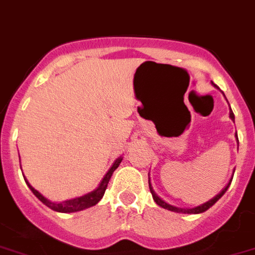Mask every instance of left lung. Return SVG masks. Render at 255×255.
Returning <instances> with one entry per match:
<instances>
[{
  "instance_id": "obj_1",
  "label": "left lung",
  "mask_w": 255,
  "mask_h": 255,
  "mask_svg": "<svg viewBox=\"0 0 255 255\" xmlns=\"http://www.w3.org/2000/svg\"><path fill=\"white\" fill-rule=\"evenodd\" d=\"M214 86H216V85H214ZM229 117H231V119H232L233 121H235V115H233L232 109H231V111H229ZM236 136H237V132H236ZM237 142H239V138H237ZM231 182H232V180L229 181V184L227 185L226 188L223 189V190H222V193H219V194L216 195L215 198H214V199H211V201H208L207 203H205V205L198 206V207H195V208H191V210H181V208L173 207V206L168 205V203H165V202H164V201H161V199L159 198V197H157L156 194H155V191L152 190V188H151V184H150V178H148V186H150V191H151V194H152V198H153V201L156 202L157 205L160 206V207H163V208H167V210H170V211H174V212H182V211H184V212H188V214H201V212H205V211H207L208 208H210V207H212V206L215 205L216 202H218L219 199L222 198L223 195H224V193H226V191H227V189L229 188V185H231Z\"/></svg>"
}]
</instances>
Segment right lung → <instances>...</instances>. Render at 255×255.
I'll return each mask as SVG.
<instances>
[{
	"mask_svg": "<svg viewBox=\"0 0 255 255\" xmlns=\"http://www.w3.org/2000/svg\"><path fill=\"white\" fill-rule=\"evenodd\" d=\"M121 160H123V157H119V159L115 161V164L112 165V168L108 170V173L105 174L104 178H103V181H102V184L99 185V188L96 189V190H94L92 193H88V194L83 195V197H81V198L71 199V201L62 202V203H53V202H49L47 198H44L43 195L40 194L39 191L35 190V189H33L32 186L28 184V182H27V180H26V182H27V185H28V188L32 190L33 194L36 195L37 198L43 202L44 205L48 206V207L52 208V210H54V211H57V212L82 211V210H86V208L95 206L99 201H100V199L103 198V195H104L105 190H107V188H108L109 180H111V177H112L113 172H115V170L119 168ZM23 177H24V176H23Z\"/></svg>",
	"mask_w": 255,
	"mask_h": 255,
	"instance_id": "obj_1",
	"label": "right lung"
}]
</instances>
